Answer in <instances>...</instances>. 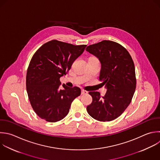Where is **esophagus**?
Here are the masks:
<instances>
[{"instance_id": "34e87169", "label": "esophagus", "mask_w": 160, "mask_h": 160, "mask_svg": "<svg viewBox=\"0 0 160 160\" xmlns=\"http://www.w3.org/2000/svg\"><path fill=\"white\" fill-rule=\"evenodd\" d=\"M88 93V91H86V90H84V89H82L81 90V94H87Z\"/></svg>"}]
</instances>
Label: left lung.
<instances>
[{
  "label": "left lung",
  "mask_w": 160,
  "mask_h": 160,
  "mask_svg": "<svg viewBox=\"0 0 160 160\" xmlns=\"http://www.w3.org/2000/svg\"><path fill=\"white\" fill-rule=\"evenodd\" d=\"M86 50L100 61L99 80L108 89L104 96L99 92H89L92 102L87 106V111L98 121H112L125 111L134 95L136 85L134 62L126 48L111 41L89 45Z\"/></svg>",
  "instance_id": "left-lung-1"
}]
</instances>
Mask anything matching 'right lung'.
Returning a JSON list of instances; mask_svg holds the SVG:
<instances>
[{
    "instance_id": "right-lung-1",
    "label": "right lung",
    "mask_w": 160,
    "mask_h": 160,
    "mask_svg": "<svg viewBox=\"0 0 160 160\" xmlns=\"http://www.w3.org/2000/svg\"><path fill=\"white\" fill-rule=\"evenodd\" d=\"M86 45L75 46L52 40L33 55L26 74V89L31 106L41 119L54 122L65 118L81 89L62 85L60 78L71 69Z\"/></svg>"
}]
</instances>
